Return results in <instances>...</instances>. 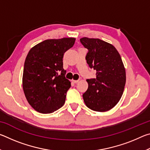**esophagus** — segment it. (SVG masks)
<instances>
[{
    "label": "esophagus",
    "instance_id": "34e87169",
    "mask_svg": "<svg viewBox=\"0 0 150 150\" xmlns=\"http://www.w3.org/2000/svg\"><path fill=\"white\" fill-rule=\"evenodd\" d=\"M79 80H73V82L74 83H77L79 82Z\"/></svg>",
    "mask_w": 150,
    "mask_h": 150
}]
</instances>
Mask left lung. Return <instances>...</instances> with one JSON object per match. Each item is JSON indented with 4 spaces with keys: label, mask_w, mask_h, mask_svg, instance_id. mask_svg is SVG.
<instances>
[{
    "label": "left lung",
    "mask_w": 150,
    "mask_h": 150,
    "mask_svg": "<svg viewBox=\"0 0 150 150\" xmlns=\"http://www.w3.org/2000/svg\"><path fill=\"white\" fill-rule=\"evenodd\" d=\"M80 42L88 51L87 64L96 72V78L87 79L83 100L91 110L108 111L117 105L125 87L126 70L120 55L112 45L100 39L84 37Z\"/></svg>",
    "instance_id": "1"
}]
</instances>
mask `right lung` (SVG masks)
<instances>
[{
  "label": "right lung",
  "mask_w": 150,
  "mask_h": 150,
  "mask_svg": "<svg viewBox=\"0 0 150 150\" xmlns=\"http://www.w3.org/2000/svg\"><path fill=\"white\" fill-rule=\"evenodd\" d=\"M75 42L74 38L46 40L29 51L22 87L28 102L38 112H54L64 105L71 82L65 77L63 57Z\"/></svg>",
  "instance_id": "right-lung-1"
}]
</instances>
